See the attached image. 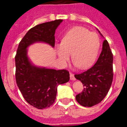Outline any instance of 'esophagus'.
I'll return each mask as SVG.
<instances>
[{
    "label": "esophagus",
    "instance_id": "obj_1",
    "mask_svg": "<svg viewBox=\"0 0 127 127\" xmlns=\"http://www.w3.org/2000/svg\"><path fill=\"white\" fill-rule=\"evenodd\" d=\"M70 79L71 80H76V77H74V75L72 72H70Z\"/></svg>",
    "mask_w": 127,
    "mask_h": 127
}]
</instances>
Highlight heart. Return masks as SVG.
<instances>
[{"instance_id": "heart-1", "label": "heart", "mask_w": 127, "mask_h": 127, "mask_svg": "<svg viewBox=\"0 0 127 127\" xmlns=\"http://www.w3.org/2000/svg\"><path fill=\"white\" fill-rule=\"evenodd\" d=\"M100 38L83 27H75L63 37L62 43L57 45V53L60 60L66 63L70 53L76 66L85 69L92 65L100 48Z\"/></svg>"}]
</instances>
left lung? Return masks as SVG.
Listing matches in <instances>:
<instances>
[{
    "label": "left lung",
    "mask_w": 127,
    "mask_h": 127,
    "mask_svg": "<svg viewBox=\"0 0 127 127\" xmlns=\"http://www.w3.org/2000/svg\"><path fill=\"white\" fill-rule=\"evenodd\" d=\"M102 35V34H101ZM113 55L107 40H104L102 50L94 66L75 77L85 86L76 96L77 102L84 107H92L105 98L113 79Z\"/></svg>",
    "instance_id": "obj_1"
}]
</instances>
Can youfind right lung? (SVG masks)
Returning a JSON list of instances; mask_svg holds the SVG:
<instances>
[{"mask_svg":"<svg viewBox=\"0 0 127 127\" xmlns=\"http://www.w3.org/2000/svg\"><path fill=\"white\" fill-rule=\"evenodd\" d=\"M62 20H56L35 26L19 43L15 56V77L23 98L30 105L42 109L50 107L56 99L57 86L70 79L67 70L40 68L32 65L27 57L28 46L36 42L55 46V33Z\"/></svg>","mask_w":127,"mask_h":127,"instance_id":"obj_1","label":"right lung"}]
</instances>
